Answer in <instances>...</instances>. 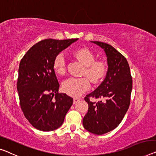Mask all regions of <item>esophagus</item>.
<instances>
[{"label":"esophagus","instance_id":"esophagus-1","mask_svg":"<svg viewBox=\"0 0 156 156\" xmlns=\"http://www.w3.org/2000/svg\"><path fill=\"white\" fill-rule=\"evenodd\" d=\"M80 99L76 98V97H75V98H73V104H76L78 101H80Z\"/></svg>","mask_w":156,"mask_h":156}]
</instances>
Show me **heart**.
<instances>
[{
  "label": "heart",
  "mask_w": 156,
  "mask_h": 156,
  "mask_svg": "<svg viewBox=\"0 0 156 156\" xmlns=\"http://www.w3.org/2000/svg\"><path fill=\"white\" fill-rule=\"evenodd\" d=\"M73 55L79 60L85 68L83 74L87 76L94 84H97L104 78L106 73V65L103 61H95L93 53L87 48H80L73 52ZM53 68L59 75H63L66 72V59L62 53L56 56L53 62ZM90 87V80L87 78L71 77L62 83V89L67 94L72 97H79L87 91Z\"/></svg>",
  "instance_id": "b5f03b06"
}]
</instances>
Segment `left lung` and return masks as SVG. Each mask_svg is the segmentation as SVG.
Masks as SVG:
<instances>
[{
    "label": "left lung",
    "mask_w": 156,
    "mask_h": 156,
    "mask_svg": "<svg viewBox=\"0 0 156 156\" xmlns=\"http://www.w3.org/2000/svg\"><path fill=\"white\" fill-rule=\"evenodd\" d=\"M104 49L107 57L106 78L94 91L86 95L88 111L83 120V127L94 134H103L118 126L128 110L132 79L126 58L109 44L91 41ZM90 98H99L97 103Z\"/></svg>",
    "instance_id": "obj_1"
}]
</instances>
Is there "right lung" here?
Here are the masks:
<instances>
[{
	"instance_id": "right-lung-1",
	"label": "right lung",
	"mask_w": 156,
	"mask_h": 156,
	"mask_svg": "<svg viewBox=\"0 0 156 156\" xmlns=\"http://www.w3.org/2000/svg\"><path fill=\"white\" fill-rule=\"evenodd\" d=\"M78 38L43 40L29 49L21 59L17 83L21 108L32 126L52 131L63 124L73 98L59 93L53 68L56 56Z\"/></svg>"
}]
</instances>
